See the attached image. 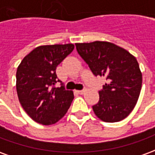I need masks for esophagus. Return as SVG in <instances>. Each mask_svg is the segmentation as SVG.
Instances as JSON below:
<instances>
[{
    "instance_id": "obj_1",
    "label": "esophagus",
    "mask_w": 155,
    "mask_h": 155,
    "mask_svg": "<svg viewBox=\"0 0 155 155\" xmlns=\"http://www.w3.org/2000/svg\"><path fill=\"white\" fill-rule=\"evenodd\" d=\"M76 92H77L78 94H83L84 93V91H76Z\"/></svg>"
}]
</instances>
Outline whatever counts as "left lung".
Listing matches in <instances>:
<instances>
[{"mask_svg": "<svg viewBox=\"0 0 155 155\" xmlns=\"http://www.w3.org/2000/svg\"><path fill=\"white\" fill-rule=\"evenodd\" d=\"M75 46L93 74L107 81L99 91L100 101L92 106L95 115L109 123L125 119L135 106L142 87V73L136 58L107 41L76 43Z\"/></svg>", "mask_w": 155, "mask_h": 155, "instance_id": "1", "label": "left lung"}]
</instances>
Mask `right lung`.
Returning <instances> with one entry per match:
<instances>
[{
	"label": "right lung",
	"mask_w": 155,
	"mask_h": 155,
	"mask_svg": "<svg viewBox=\"0 0 155 155\" xmlns=\"http://www.w3.org/2000/svg\"><path fill=\"white\" fill-rule=\"evenodd\" d=\"M73 44L47 45L25 55L16 71V91L20 103L32 120L44 125L62 119L74 99L72 91L54 87L57 65L73 51Z\"/></svg>",
	"instance_id": "1"
}]
</instances>
